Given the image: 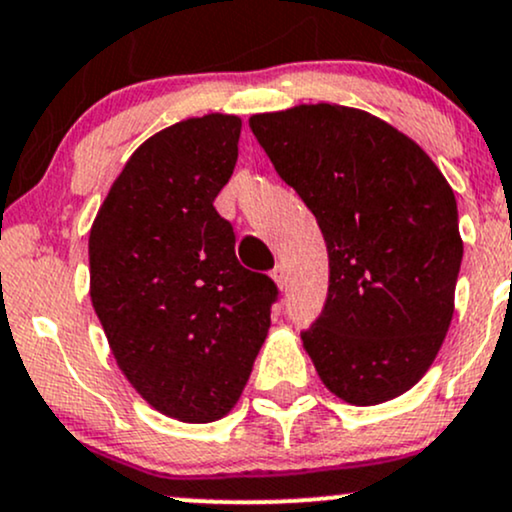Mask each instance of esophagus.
<instances>
[{
	"label": "esophagus",
	"mask_w": 512,
	"mask_h": 512,
	"mask_svg": "<svg viewBox=\"0 0 512 512\" xmlns=\"http://www.w3.org/2000/svg\"><path fill=\"white\" fill-rule=\"evenodd\" d=\"M270 278H273L275 285H278L280 290H282V287L287 285V270H285V266H282V263H280V266H275L273 273H270Z\"/></svg>",
	"instance_id": "esophagus-1"
}]
</instances>
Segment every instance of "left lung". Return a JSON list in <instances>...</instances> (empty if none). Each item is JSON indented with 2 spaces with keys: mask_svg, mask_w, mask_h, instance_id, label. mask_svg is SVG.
<instances>
[{
  "mask_svg": "<svg viewBox=\"0 0 512 512\" xmlns=\"http://www.w3.org/2000/svg\"><path fill=\"white\" fill-rule=\"evenodd\" d=\"M249 126L328 246L326 306L302 333L323 386L357 407L407 393L453 321L462 239L446 177L410 136L354 107L297 105Z\"/></svg>",
  "mask_w": 512,
  "mask_h": 512,
  "instance_id": "8db88e82",
  "label": "left lung"
}]
</instances>
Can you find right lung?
<instances>
[{"mask_svg": "<svg viewBox=\"0 0 512 512\" xmlns=\"http://www.w3.org/2000/svg\"><path fill=\"white\" fill-rule=\"evenodd\" d=\"M242 119L206 114L126 160L88 239L90 299L126 381L150 407L208 424L237 405L278 287L239 266L213 201L237 165Z\"/></svg>", "mask_w": 512, "mask_h": 512, "instance_id": "add662e5", "label": "right lung"}]
</instances>
